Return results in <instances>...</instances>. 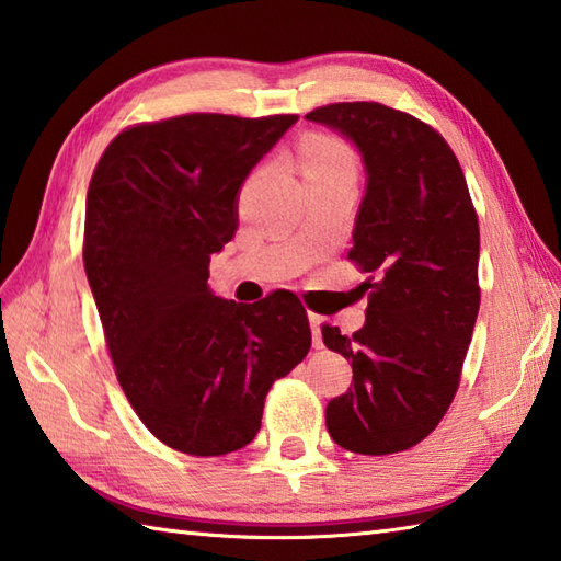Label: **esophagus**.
Masks as SVG:
<instances>
[{
	"instance_id": "esophagus-1",
	"label": "esophagus",
	"mask_w": 561,
	"mask_h": 561,
	"mask_svg": "<svg viewBox=\"0 0 561 561\" xmlns=\"http://www.w3.org/2000/svg\"><path fill=\"white\" fill-rule=\"evenodd\" d=\"M309 323H311V333H313V345L321 347V345H323V340H321V323H323V318L318 316V313H309Z\"/></svg>"
}]
</instances>
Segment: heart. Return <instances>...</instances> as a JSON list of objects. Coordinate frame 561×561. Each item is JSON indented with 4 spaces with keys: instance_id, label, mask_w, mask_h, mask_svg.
<instances>
[{
    "instance_id": "heart-1",
    "label": "heart",
    "mask_w": 561,
    "mask_h": 561,
    "mask_svg": "<svg viewBox=\"0 0 561 561\" xmlns=\"http://www.w3.org/2000/svg\"><path fill=\"white\" fill-rule=\"evenodd\" d=\"M304 178H355V152L343 138L313 134L301 146Z\"/></svg>"
}]
</instances>
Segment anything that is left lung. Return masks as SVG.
<instances>
[{
  "label": "left lung",
  "instance_id": "8db88e82",
  "mask_svg": "<svg viewBox=\"0 0 561 561\" xmlns=\"http://www.w3.org/2000/svg\"><path fill=\"white\" fill-rule=\"evenodd\" d=\"M353 140L367 184L347 260L371 277L367 321L353 335L323 325V343L353 362V383L328 401L333 440L357 455L419 445L453 403L474 333L479 218L465 172L433 126L377 102L306 114Z\"/></svg>",
  "mask_w": 561,
  "mask_h": 561
}]
</instances>
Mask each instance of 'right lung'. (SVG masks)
Here are the masks:
<instances>
[{"label":"right lung","instance_id":"obj_1","mask_svg":"<svg viewBox=\"0 0 561 561\" xmlns=\"http://www.w3.org/2000/svg\"><path fill=\"white\" fill-rule=\"evenodd\" d=\"M296 114H184L136 124L99 158L84 211V272L116 379L172 449L218 457L257 435L270 387L311 347L299 296L236 304L208 262L238 228V190Z\"/></svg>","mask_w":561,"mask_h":561}]
</instances>
